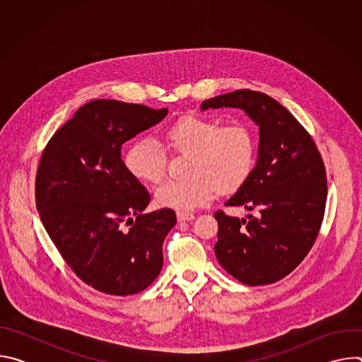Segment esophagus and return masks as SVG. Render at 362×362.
Here are the masks:
<instances>
[{"mask_svg": "<svg viewBox=\"0 0 362 362\" xmlns=\"http://www.w3.org/2000/svg\"><path fill=\"white\" fill-rule=\"evenodd\" d=\"M194 219V215L193 214H189V212H177V221L179 222H190Z\"/></svg>", "mask_w": 362, "mask_h": 362, "instance_id": "1", "label": "esophagus"}]
</instances>
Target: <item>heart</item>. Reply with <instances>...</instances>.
I'll list each match as a JSON object with an SVG mask.
<instances>
[{"label": "heart", "mask_w": 362, "mask_h": 362, "mask_svg": "<svg viewBox=\"0 0 362 362\" xmlns=\"http://www.w3.org/2000/svg\"><path fill=\"white\" fill-rule=\"evenodd\" d=\"M166 144L187 153L185 179L168 180L154 192L162 208L193 211L211 202L216 190L235 192L250 176L255 165V139L240 123L228 126L219 122L187 115L173 122L163 133ZM129 173L144 183H158L165 175V154L151 139L133 141L126 154Z\"/></svg>", "instance_id": "obj_1"}]
</instances>
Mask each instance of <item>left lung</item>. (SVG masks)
Here are the masks:
<instances>
[{"mask_svg": "<svg viewBox=\"0 0 362 362\" xmlns=\"http://www.w3.org/2000/svg\"><path fill=\"white\" fill-rule=\"evenodd\" d=\"M222 107L243 110L259 127V144L250 176L225 202L256 216L239 219L218 211L215 253L242 284H274L303 261L317 239L327 202L324 163L311 136L272 97L236 90L200 105L202 112Z\"/></svg>", "mask_w": 362, "mask_h": 362, "instance_id": "1", "label": "left lung"}]
</instances>
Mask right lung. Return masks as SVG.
I'll return each instance as SVG.
<instances>
[{
	"mask_svg": "<svg viewBox=\"0 0 362 362\" xmlns=\"http://www.w3.org/2000/svg\"><path fill=\"white\" fill-rule=\"evenodd\" d=\"M168 112L90 101L51 137L41 156L35 180L41 222L76 275L100 292L137 293L162 271L163 240L176 215L172 209L143 214L150 196L120 151Z\"/></svg>",
	"mask_w": 362,
	"mask_h": 362,
	"instance_id": "obj_1",
	"label": "right lung"
}]
</instances>
